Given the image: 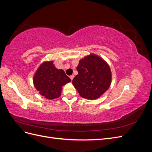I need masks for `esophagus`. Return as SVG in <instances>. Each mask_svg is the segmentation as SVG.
<instances>
[{"label":"esophagus","instance_id":"34e87169","mask_svg":"<svg viewBox=\"0 0 152 152\" xmlns=\"http://www.w3.org/2000/svg\"><path fill=\"white\" fill-rule=\"evenodd\" d=\"M70 79H71V80H72L73 79V78H74V75H72L70 76Z\"/></svg>","mask_w":152,"mask_h":152}]
</instances>
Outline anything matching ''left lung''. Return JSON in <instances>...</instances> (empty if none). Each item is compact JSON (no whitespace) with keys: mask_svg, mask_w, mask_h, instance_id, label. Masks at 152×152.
I'll return each instance as SVG.
<instances>
[{"mask_svg":"<svg viewBox=\"0 0 152 152\" xmlns=\"http://www.w3.org/2000/svg\"><path fill=\"white\" fill-rule=\"evenodd\" d=\"M77 70L79 73L72 84L82 98L96 99L109 89L112 72L107 61L98 55L90 54L80 59Z\"/></svg>","mask_w":152,"mask_h":152,"instance_id":"1","label":"left lung"}]
</instances>
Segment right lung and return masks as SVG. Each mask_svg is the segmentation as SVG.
I'll return each instance as SVG.
<instances>
[{"mask_svg": "<svg viewBox=\"0 0 152 152\" xmlns=\"http://www.w3.org/2000/svg\"><path fill=\"white\" fill-rule=\"evenodd\" d=\"M53 63V61H46L40 64L33 78L37 91L48 99L59 98L62 87L71 81L65 72L56 68Z\"/></svg>", "mask_w": 152, "mask_h": 152, "instance_id": "obj_1", "label": "right lung"}]
</instances>
